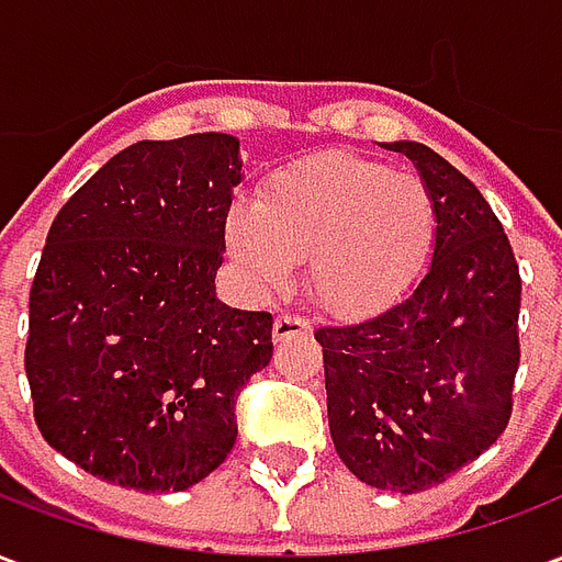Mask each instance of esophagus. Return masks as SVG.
<instances>
[{
	"instance_id": "esophagus-1",
	"label": "esophagus",
	"mask_w": 562,
	"mask_h": 562,
	"mask_svg": "<svg viewBox=\"0 0 562 562\" xmlns=\"http://www.w3.org/2000/svg\"><path fill=\"white\" fill-rule=\"evenodd\" d=\"M297 334H310V322H304L301 316H292V313H282L273 322V340H289V337H297Z\"/></svg>"
}]
</instances>
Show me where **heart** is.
Instances as JSON below:
<instances>
[{
  "instance_id": "b5f03b06",
  "label": "heart",
  "mask_w": 562,
  "mask_h": 562,
  "mask_svg": "<svg viewBox=\"0 0 562 562\" xmlns=\"http://www.w3.org/2000/svg\"><path fill=\"white\" fill-rule=\"evenodd\" d=\"M434 237L418 173L355 153H318L261 183L225 220L228 256L258 289H285L306 261V292L334 316H367L406 289Z\"/></svg>"
}]
</instances>
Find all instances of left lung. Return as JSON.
<instances>
[{
	"label": "left lung",
	"instance_id": "1",
	"mask_svg": "<svg viewBox=\"0 0 562 562\" xmlns=\"http://www.w3.org/2000/svg\"><path fill=\"white\" fill-rule=\"evenodd\" d=\"M409 156L434 198V261L401 304L318 328L330 439L370 487L415 494L491 448L512 415L520 273L482 192L418 140Z\"/></svg>",
	"mask_w": 562,
	"mask_h": 562
}]
</instances>
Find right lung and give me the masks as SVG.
Segmentation results:
<instances>
[{"label": "right lung", "instance_id": "1", "mask_svg": "<svg viewBox=\"0 0 562 562\" xmlns=\"http://www.w3.org/2000/svg\"><path fill=\"white\" fill-rule=\"evenodd\" d=\"M240 140H138L56 213L30 289L35 424L80 470L147 494L228 458L234 403L273 355L270 313L216 297Z\"/></svg>", "mask_w": 562, "mask_h": 562}]
</instances>
